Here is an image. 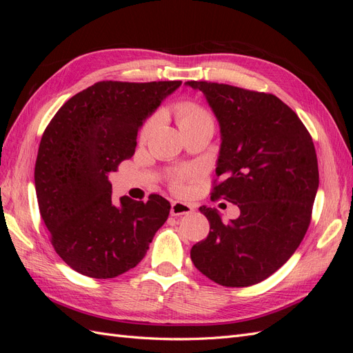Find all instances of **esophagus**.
<instances>
[{
  "instance_id": "34e87169",
  "label": "esophagus",
  "mask_w": 353,
  "mask_h": 353,
  "mask_svg": "<svg viewBox=\"0 0 353 353\" xmlns=\"http://www.w3.org/2000/svg\"><path fill=\"white\" fill-rule=\"evenodd\" d=\"M193 212V206L185 201H172L170 205V215L172 216H181V215H188V213Z\"/></svg>"
}]
</instances>
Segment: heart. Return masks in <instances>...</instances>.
Wrapping results in <instances>:
<instances>
[{"label":"heart","mask_w":353,"mask_h":353,"mask_svg":"<svg viewBox=\"0 0 353 353\" xmlns=\"http://www.w3.org/2000/svg\"><path fill=\"white\" fill-rule=\"evenodd\" d=\"M174 113H175L176 123L183 132L190 131V130H197V128H213L212 116L209 114L208 110L203 109L201 105H199L197 103H193V101L178 103L175 105ZM157 122H159V117L154 116L144 123L143 130L140 132L141 140H145V138L152 134ZM188 176H190L188 170H184V172H179L178 175H175L172 188L175 191H183V179H185Z\"/></svg>","instance_id":"obj_1"}]
</instances>
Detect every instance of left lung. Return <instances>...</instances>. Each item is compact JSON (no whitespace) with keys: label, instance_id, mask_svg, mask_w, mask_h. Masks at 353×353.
Masks as SVG:
<instances>
[{"label":"left lung","instance_id":"obj_1","mask_svg":"<svg viewBox=\"0 0 353 353\" xmlns=\"http://www.w3.org/2000/svg\"><path fill=\"white\" fill-rule=\"evenodd\" d=\"M201 91L221 130L213 196L231 201L240 216L223 222L201 206L210 223L191 261L208 279L248 287L290 259L311 222L319 184L312 138L297 114L272 94L225 83L188 81Z\"/></svg>","mask_w":353,"mask_h":353}]
</instances>
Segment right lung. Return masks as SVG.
<instances>
[{
	"instance_id": "1",
	"label": "right lung",
	"mask_w": 353,
	"mask_h": 353,
	"mask_svg": "<svg viewBox=\"0 0 353 353\" xmlns=\"http://www.w3.org/2000/svg\"><path fill=\"white\" fill-rule=\"evenodd\" d=\"M181 81H103L61 105L41 138L35 190L51 243L72 270L113 279L138 265L170 203L159 194L112 201L109 174L137 147L147 117Z\"/></svg>"
}]
</instances>
